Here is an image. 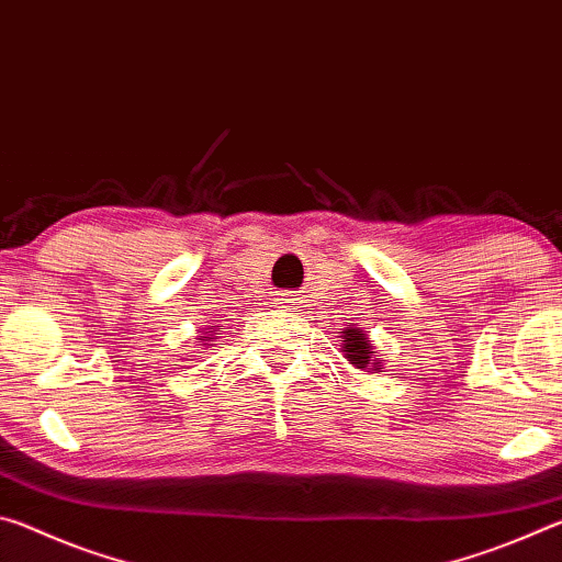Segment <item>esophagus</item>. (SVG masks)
Instances as JSON below:
<instances>
[{
  "label": "esophagus",
  "mask_w": 562,
  "mask_h": 562,
  "mask_svg": "<svg viewBox=\"0 0 562 562\" xmlns=\"http://www.w3.org/2000/svg\"><path fill=\"white\" fill-rule=\"evenodd\" d=\"M292 294H288V292H282V294H278V297H274V304H278V307H282V310H290L292 307Z\"/></svg>",
  "instance_id": "34e87169"
}]
</instances>
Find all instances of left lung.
I'll list each match as a JSON object with an SVG mask.
<instances>
[{
	"instance_id": "1",
	"label": "left lung",
	"mask_w": 562,
	"mask_h": 562,
	"mask_svg": "<svg viewBox=\"0 0 562 562\" xmlns=\"http://www.w3.org/2000/svg\"><path fill=\"white\" fill-rule=\"evenodd\" d=\"M341 335V355L349 361V364H355L359 372H369V374H379L384 369V359L376 355L372 339L361 327L355 325H347L345 329L339 331Z\"/></svg>"
}]
</instances>
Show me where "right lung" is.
<instances>
[{
    "mask_svg": "<svg viewBox=\"0 0 562 562\" xmlns=\"http://www.w3.org/2000/svg\"><path fill=\"white\" fill-rule=\"evenodd\" d=\"M203 335H205V337H198V339H201L203 345H207V341H213V339H215L217 331H203Z\"/></svg>",
    "mask_w": 562,
    "mask_h": 562,
    "instance_id": "right-lung-1",
    "label": "right lung"
}]
</instances>
